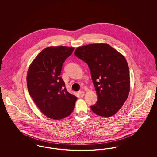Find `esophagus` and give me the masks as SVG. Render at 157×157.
<instances>
[{"label":"esophagus","instance_id":"obj_1","mask_svg":"<svg viewBox=\"0 0 157 157\" xmlns=\"http://www.w3.org/2000/svg\"><path fill=\"white\" fill-rule=\"evenodd\" d=\"M79 95H80V96H81V97H83L84 96L85 92H84L83 91H82V90H81V91H79Z\"/></svg>","mask_w":157,"mask_h":157}]
</instances>
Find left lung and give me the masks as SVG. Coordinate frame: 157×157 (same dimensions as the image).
Returning a JSON list of instances; mask_svg holds the SVG:
<instances>
[{
  "mask_svg": "<svg viewBox=\"0 0 157 157\" xmlns=\"http://www.w3.org/2000/svg\"><path fill=\"white\" fill-rule=\"evenodd\" d=\"M75 56L88 64L97 94L91 110L109 117L118 112L128 97L129 71L125 57L106 44H94L76 49Z\"/></svg>",
  "mask_w": 157,
  "mask_h": 157,
  "instance_id": "obj_1",
  "label": "left lung"
}]
</instances>
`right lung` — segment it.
Wrapping results in <instances>:
<instances>
[{"instance_id": "1", "label": "right lung", "mask_w": 157, "mask_h": 157, "mask_svg": "<svg viewBox=\"0 0 157 157\" xmlns=\"http://www.w3.org/2000/svg\"><path fill=\"white\" fill-rule=\"evenodd\" d=\"M74 50L67 46L48 47L30 64L27 74L29 95L47 117L61 120L74 110L77 97L71 94L60 76L63 63Z\"/></svg>"}]
</instances>
